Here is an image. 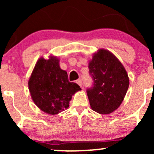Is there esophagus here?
I'll use <instances>...</instances> for the list:
<instances>
[{
    "mask_svg": "<svg viewBox=\"0 0 154 154\" xmlns=\"http://www.w3.org/2000/svg\"><path fill=\"white\" fill-rule=\"evenodd\" d=\"M76 82H77V84H78L80 86V87H82V80H81V79H77V80L76 81Z\"/></svg>",
    "mask_w": 154,
    "mask_h": 154,
    "instance_id": "34e87169",
    "label": "esophagus"
}]
</instances>
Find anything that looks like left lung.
<instances>
[{"instance_id": "obj_1", "label": "left lung", "mask_w": 154, "mask_h": 154, "mask_svg": "<svg viewBox=\"0 0 154 154\" xmlns=\"http://www.w3.org/2000/svg\"><path fill=\"white\" fill-rule=\"evenodd\" d=\"M93 87L87 90L91 109L100 114L112 113L121 105L130 79L123 64L106 49H98L88 63Z\"/></svg>"}]
</instances>
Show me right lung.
Returning <instances> with one entry per match:
<instances>
[{
	"instance_id": "obj_1",
	"label": "right lung",
	"mask_w": 154,
	"mask_h": 154,
	"mask_svg": "<svg viewBox=\"0 0 154 154\" xmlns=\"http://www.w3.org/2000/svg\"><path fill=\"white\" fill-rule=\"evenodd\" d=\"M60 59L51 54L48 59L42 56L35 63L28 81L31 98L43 112L56 115L69 106L72 96L81 88L69 82L67 72L61 69Z\"/></svg>"
}]
</instances>
